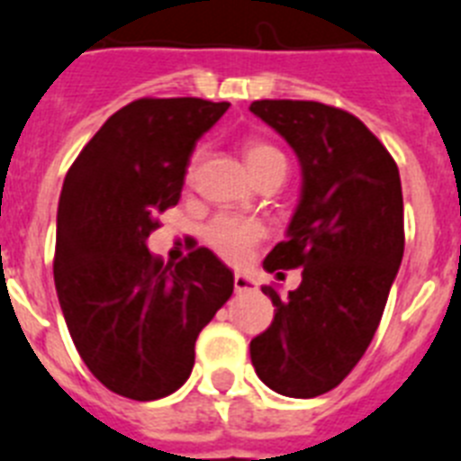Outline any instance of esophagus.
<instances>
[{
    "mask_svg": "<svg viewBox=\"0 0 461 461\" xmlns=\"http://www.w3.org/2000/svg\"><path fill=\"white\" fill-rule=\"evenodd\" d=\"M234 290L239 292V294H243V292H255L258 290V283H255V278H250L248 274H234Z\"/></svg>",
    "mask_w": 461,
    "mask_h": 461,
    "instance_id": "esophagus-1",
    "label": "esophagus"
}]
</instances>
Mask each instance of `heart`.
Masks as SVG:
<instances>
[{
    "label": "heart",
    "mask_w": 461,
    "mask_h": 461,
    "mask_svg": "<svg viewBox=\"0 0 461 461\" xmlns=\"http://www.w3.org/2000/svg\"><path fill=\"white\" fill-rule=\"evenodd\" d=\"M243 158H246L250 174L258 176L267 164L283 159V155L269 143L250 141L243 148ZM262 236L264 225L259 220L234 213L215 215L203 230V239H206L208 246L213 248L220 258H225L227 262H243Z\"/></svg>",
    "instance_id": "1"
}]
</instances>
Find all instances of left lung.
I'll use <instances>...</instances> for the list:
<instances>
[{
  "mask_svg": "<svg viewBox=\"0 0 461 461\" xmlns=\"http://www.w3.org/2000/svg\"><path fill=\"white\" fill-rule=\"evenodd\" d=\"M250 111L302 167L285 241L264 259L267 271L302 269V283L287 294L262 287L276 313L250 341V359L267 387L311 399L350 374L378 330L403 258L402 178L385 146L346 111L292 99Z\"/></svg>",
  "mask_w": 461,
  "mask_h": 461,
  "instance_id": "1",
  "label": "left lung"
}]
</instances>
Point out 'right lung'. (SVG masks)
<instances>
[{
  "instance_id": "1",
  "label": "right lung",
  "mask_w": 461,
  "mask_h": 461,
  "mask_svg": "<svg viewBox=\"0 0 461 461\" xmlns=\"http://www.w3.org/2000/svg\"><path fill=\"white\" fill-rule=\"evenodd\" d=\"M227 102L136 99L111 115L71 164L58 206L55 290L92 375L134 402L190 378L194 343L234 292L208 248L171 269L148 250L155 215L181 199L197 141Z\"/></svg>"
}]
</instances>
